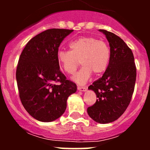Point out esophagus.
Returning a JSON list of instances; mask_svg holds the SVG:
<instances>
[{"label":"esophagus","mask_w":150,"mask_h":150,"mask_svg":"<svg viewBox=\"0 0 150 150\" xmlns=\"http://www.w3.org/2000/svg\"><path fill=\"white\" fill-rule=\"evenodd\" d=\"M77 89H78L79 91H81V92H85V91L87 90V88H86L85 87H80V86H78V87H77Z\"/></svg>","instance_id":"1"}]
</instances>
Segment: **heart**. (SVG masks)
Here are the masks:
<instances>
[{
  "label": "heart",
  "instance_id": "obj_1",
  "mask_svg": "<svg viewBox=\"0 0 150 150\" xmlns=\"http://www.w3.org/2000/svg\"><path fill=\"white\" fill-rule=\"evenodd\" d=\"M70 51L59 50L57 60L67 74H74L80 64L82 68L73 80L79 85L88 81L92 73L100 75L107 68L110 61V50L106 43L93 37H82L71 42Z\"/></svg>",
  "mask_w": 150,
  "mask_h": 150
}]
</instances>
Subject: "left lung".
I'll return each instance as SVG.
<instances>
[{"label":"left lung","instance_id":"left-lung-1","mask_svg":"<svg viewBox=\"0 0 150 150\" xmlns=\"http://www.w3.org/2000/svg\"><path fill=\"white\" fill-rule=\"evenodd\" d=\"M110 46V61L106 71L88 87L97 95L95 104L87 108L94 121L108 123L118 119L130 104L136 80V67L131 49L112 32L99 30Z\"/></svg>","mask_w":150,"mask_h":150}]
</instances>
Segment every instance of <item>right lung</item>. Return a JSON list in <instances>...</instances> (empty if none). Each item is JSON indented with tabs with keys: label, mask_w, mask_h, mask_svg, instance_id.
I'll return each mask as SVG.
<instances>
[{
	"label": "right lung",
	"mask_w": 150,
	"mask_h": 150,
	"mask_svg": "<svg viewBox=\"0 0 150 150\" xmlns=\"http://www.w3.org/2000/svg\"><path fill=\"white\" fill-rule=\"evenodd\" d=\"M73 31L49 29L37 34L19 58L16 80L20 100L29 114L39 121L61 117L68 97L77 91V85L61 73L57 60L60 44Z\"/></svg>",
	"instance_id": "obj_1"
}]
</instances>
